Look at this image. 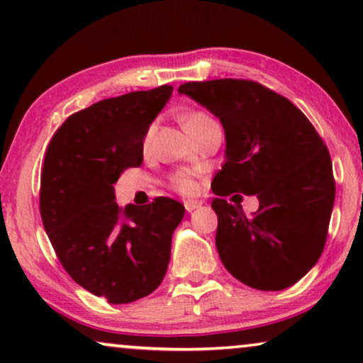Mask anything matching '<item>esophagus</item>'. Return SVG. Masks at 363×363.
Instances as JSON below:
<instances>
[{"mask_svg": "<svg viewBox=\"0 0 363 363\" xmlns=\"http://www.w3.org/2000/svg\"><path fill=\"white\" fill-rule=\"evenodd\" d=\"M200 206H201V201H198V200H186V201H185V210H186L188 213L195 211L196 208H200Z\"/></svg>", "mask_w": 363, "mask_h": 363, "instance_id": "1", "label": "esophagus"}]
</instances>
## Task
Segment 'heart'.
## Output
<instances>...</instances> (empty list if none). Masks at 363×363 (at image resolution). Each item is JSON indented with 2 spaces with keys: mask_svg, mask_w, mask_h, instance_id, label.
<instances>
[{
  "mask_svg": "<svg viewBox=\"0 0 363 363\" xmlns=\"http://www.w3.org/2000/svg\"><path fill=\"white\" fill-rule=\"evenodd\" d=\"M205 121H210V117L205 116V113H201V112H191V113H188V116H185V118H183V125H185V128H188L190 125H195V123L205 122ZM148 135H150V132L147 133V137ZM172 186L182 193H188L193 190V182L190 180V177L183 175V173H178V175L172 178Z\"/></svg>",
  "mask_w": 363,
  "mask_h": 363,
  "instance_id": "heart-1",
  "label": "heart"
}]
</instances>
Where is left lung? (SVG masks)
Here are the masks:
<instances>
[{"label": "left lung", "mask_w": 363, "mask_h": 363, "mask_svg": "<svg viewBox=\"0 0 363 363\" xmlns=\"http://www.w3.org/2000/svg\"><path fill=\"white\" fill-rule=\"evenodd\" d=\"M178 92L208 108L225 130V163L211 182L221 262L255 289L296 284L324 251L335 200L319 133L294 104L257 82H186ZM231 192L256 194L258 211L246 217L239 202L224 200Z\"/></svg>", "instance_id": "8db88e82"}]
</instances>
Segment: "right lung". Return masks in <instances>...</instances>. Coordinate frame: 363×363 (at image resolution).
Here are the masks:
<instances>
[{
    "label": "right lung",
    "instance_id": "right-lung-1",
    "mask_svg": "<svg viewBox=\"0 0 363 363\" xmlns=\"http://www.w3.org/2000/svg\"><path fill=\"white\" fill-rule=\"evenodd\" d=\"M172 86L106 99L72 113L49 142L41 173L44 230L67 274L111 304L142 299L160 286L172 236L185 206L116 203L113 183L143 162V140Z\"/></svg>",
    "mask_w": 363,
    "mask_h": 363
}]
</instances>
